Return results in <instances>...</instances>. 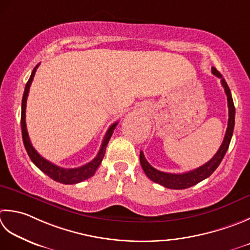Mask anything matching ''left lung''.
<instances>
[{
	"instance_id": "left-lung-1",
	"label": "left lung",
	"mask_w": 250,
	"mask_h": 250,
	"mask_svg": "<svg viewBox=\"0 0 250 250\" xmlns=\"http://www.w3.org/2000/svg\"><path fill=\"white\" fill-rule=\"evenodd\" d=\"M211 71L214 76L221 79L222 86L224 87V91H226V94L228 97V106H229V121H228V128L226 135H224V139L221 146L218 149L217 154L213 156V157L210 159L208 163L203 165L202 167L197 169H194L192 171H188V172L185 173H167L163 172V171H159L155 169L154 167L148 164V161L146 160L143 151L140 153V163L142 168H143L145 174L153 181L155 183H158L163 187L171 188V189H184L188 188L193 185L202 182L203 180L207 179L213 173V171L218 168V166L221 164V161L226 155L227 150L229 148V142H231L232 135H233V130H234V125H235V107H234V103L232 99L231 91H229V87L228 83L224 80L221 73H220L216 68L212 67Z\"/></svg>"
}]
</instances>
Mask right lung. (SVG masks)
<instances>
[{"mask_svg":"<svg viewBox=\"0 0 250 250\" xmlns=\"http://www.w3.org/2000/svg\"><path fill=\"white\" fill-rule=\"evenodd\" d=\"M39 65L34 67V69L31 72V76L29 78L28 82L26 83V87H24V92L22 95V102H21V133H22V141H23V145L26 147L27 153L29 155V157L32 160V163L37 166V167L40 169L42 172L48 175L51 179H53L56 182H60L62 184H76L82 182L86 179H89L93 177L95 173L96 169L99 168V166L101 165L103 158H104L105 155V150H106V146L108 144V142L111 138L112 133H114V130L116 129L118 122H115L112 124L108 130H107L106 134L104 136V140L102 142V146L101 149L97 154L96 157L93 159L90 163H87L84 166H81L79 168H72V169H66V168H62L58 167V166L52 164L51 161L46 160L45 158H43L42 156L38 153V151L34 149V147L31 144L30 139H29L28 135V131H27V125H26V104H27V97H28V93L29 90H30V85L33 80L34 73L37 71V68Z\"/></svg>","mask_w":250,"mask_h":250,"instance_id":"1","label":"right lung"}]
</instances>
